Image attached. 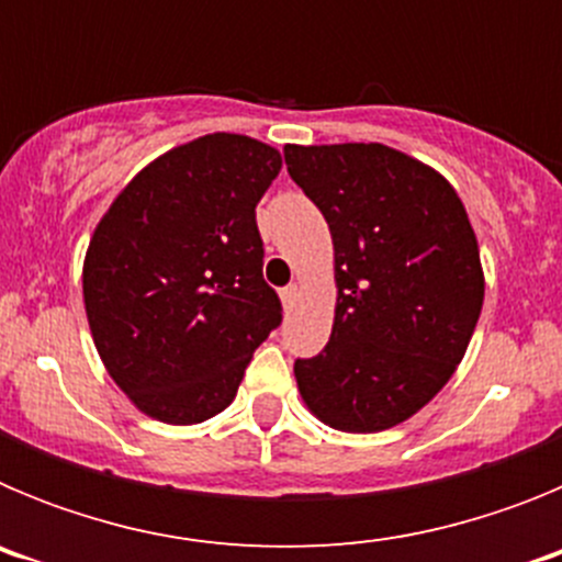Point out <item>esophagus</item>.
<instances>
[{
	"mask_svg": "<svg viewBox=\"0 0 562 562\" xmlns=\"http://www.w3.org/2000/svg\"><path fill=\"white\" fill-rule=\"evenodd\" d=\"M297 295H301L297 284H290V286H284V290H281V304H284V310H290V306L295 304Z\"/></svg>",
	"mask_w": 562,
	"mask_h": 562,
	"instance_id": "obj_1",
	"label": "esophagus"
}]
</instances>
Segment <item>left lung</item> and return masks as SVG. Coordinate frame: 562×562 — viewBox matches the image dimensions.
I'll return each instance as SVG.
<instances>
[{
  "label": "left lung",
  "mask_w": 562,
  "mask_h": 562,
  "mask_svg": "<svg viewBox=\"0 0 562 562\" xmlns=\"http://www.w3.org/2000/svg\"><path fill=\"white\" fill-rule=\"evenodd\" d=\"M324 213L337 306L326 349L295 360L306 408L346 434L389 430L453 376L479 324L484 272L459 193L382 143L286 146Z\"/></svg>",
  "instance_id": "8db88e82"
}]
</instances>
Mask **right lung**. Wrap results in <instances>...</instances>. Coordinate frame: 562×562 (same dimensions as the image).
Returning <instances> with one entry per match:
<instances>
[{
  "label": "right lung",
  "instance_id": "obj_1",
  "mask_svg": "<svg viewBox=\"0 0 562 562\" xmlns=\"http://www.w3.org/2000/svg\"><path fill=\"white\" fill-rule=\"evenodd\" d=\"M278 171L267 143L205 134L148 162L98 222L83 258L89 329L109 376L151 419L196 425L225 411L281 324L256 225Z\"/></svg>",
  "mask_w": 562,
  "mask_h": 562
}]
</instances>
